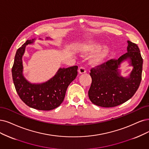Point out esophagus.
Instances as JSON below:
<instances>
[{
  "label": "esophagus",
  "instance_id": "esophagus-1",
  "mask_svg": "<svg viewBox=\"0 0 149 149\" xmlns=\"http://www.w3.org/2000/svg\"><path fill=\"white\" fill-rule=\"evenodd\" d=\"M86 72V69L85 68H84V67H80L79 69V74H84V73H85Z\"/></svg>",
  "mask_w": 149,
  "mask_h": 149
}]
</instances>
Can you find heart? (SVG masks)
Segmentation results:
<instances>
[{
	"instance_id": "heart-1",
	"label": "heart",
	"mask_w": 149,
	"mask_h": 149,
	"mask_svg": "<svg viewBox=\"0 0 149 149\" xmlns=\"http://www.w3.org/2000/svg\"><path fill=\"white\" fill-rule=\"evenodd\" d=\"M101 45L100 43L94 42H91L88 43L84 45L83 48V52L85 54H90L96 52L100 48ZM108 53V48L104 47L102 49L98 51L97 53L92 58L91 62L93 64H100L104 59Z\"/></svg>"
}]
</instances>
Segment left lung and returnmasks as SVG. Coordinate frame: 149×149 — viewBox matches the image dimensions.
<instances>
[{
  "label": "left lung",
  "mask_w": 149,
  "mask_h": 149,
  "mask_svg": "<svg viewBox=\"0 0 149 149\" xmlns=\"http://www.w3.org/2000/svg\"><path fill=\"white\" fill-rule=\"evenodd\" d=\"M127 53L118 59H112L91 69L92 82L88 91L90 101L103 107L120 105L134 96L142 79L143 59L136 43L128 40ZM129 60L134 67L128 78L120 75L118 69L120 63Z\"/></svg>",
  "instance_id": "obj_1"
}]
</instances>
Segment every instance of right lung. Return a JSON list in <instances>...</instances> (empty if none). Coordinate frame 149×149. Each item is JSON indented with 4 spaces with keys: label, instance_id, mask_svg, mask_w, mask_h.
Masks as SVG:
<instances>
[{
    "label": "right lung",
    "instance_id": "right-lung-1",
    "mask_svg": "<svg viewBox=\"0 0 149 149\" xmlns=\"http://www.w3.org/2000/svg\"><path fill=\"white\" fill-rule=\"evenodd\" d=\"M34 40H27L16 51L12 69L13 83L21 100L27 106L40 111H50L63 102L68 86L77 75L78 66L59 68L54 77L44 83H30L23 74L22 57L26 45L34 43Z\"/></svg>",
    "mask_w": 149,
    "mask_h": 149
}]
</instances>
